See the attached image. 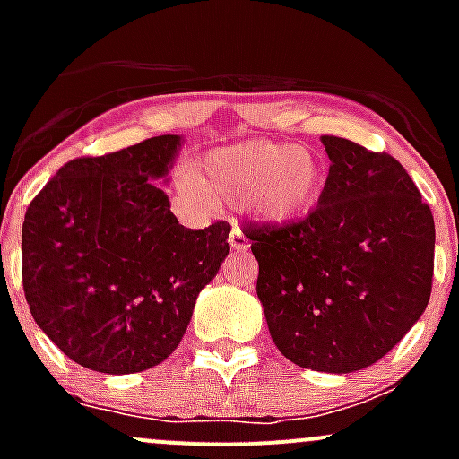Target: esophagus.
I'll return each mask as SVG.
<instances>
[{
  "label": "esophagus",
  "mask_w": 459,
  "mask_h": 459,
  "mask_svg": "<svg viewBox=\"0 0 459 459\" xmlns=\"http://www.w3.org/2000/svg\"><path fill=\"white\" fill-rule=\"evenodd\" d=\"M229 244H230V248H233V251H247V248H248V239L244 238L242 229H239L238 224H235L233 230H230Z\"/></svg>",
  "instance_id": "esophagus-1"
}]
</instances>
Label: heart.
Here are the masks:
<instances>
[{"mask_svg": "<svg viewBox=\"0 0 459 459\" xmlns=\"http://www.w3.org/2000/svg\"><path fill=\"white\" fill-rule=\"evenodd\" d=\"M200 179L212 197L248 202L264 220L293 221L311 212L322 195L324 166L307 146L251 140L208 152ZM188 188L202 193L195 182Z\"/></svg>", "mask_w": 459, "mask_h": 459, "instance_id": "b5f03b06", "label": "heart"}]
</instances>
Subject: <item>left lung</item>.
I'll return each instance as SVG.
<instances>
[{
	"label": "left lung",
	"instance_id": "obj_1",
	"mask_svg": "<svg viewBox=\"0 0 459 459\" xmlns=\"http://www.w3.org/2000/svg\"><path fill=\"white\" fill-rule=\"evenodd\" d=\"M331 160L317 206L284 224H244L257 298L284 358L353 373L382 359L427 308L435 224L404 166L324 135Z\"/></svg>",
	"mask_w": 459,
	"mask_h": 459
}]
</instances>
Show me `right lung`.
Segmentation results:
<instances>
[{
	"instance_id": "1",
	"label": "right lung",
	"mask_w": 459,
	"mask_h": 459,
	"mask_svg": "<svg viewBox=\"0 0 459 459\" xmlns=\"http://www.w3.org/2000/svg\"><path fill=\"white\" fill-rule=\"evenodd\" d=\"M179 143L160 135L75 157L26 208L22 284L32 319L91 371L164 362L230 251V224L184 229L151 182L169 173Z\"/></svg>"
}]
</instances>
